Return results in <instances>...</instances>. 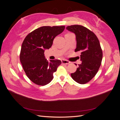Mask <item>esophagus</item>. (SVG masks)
I'll return each mask as SVG.
<instances>
[{"mask_svg":"<svg viewBox=\"0 0 120 120\" xmlns=\"http://www.w3.org/2000/svg\"><path fill=\"white\" fill-rule=\"evenodd\" d=\"M61 63H62V64H68L70 63V62L68 60H61Z\"/></svg>","mask_w":120,"mask_h":120,"instance_id":"34e87169","label":"esophagus"}]
</instances>
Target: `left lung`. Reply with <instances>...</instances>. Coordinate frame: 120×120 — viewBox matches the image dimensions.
I'll return each mask as SVG.
<instances>
[{
  "label": "left lung",
  "instance_id": "8db88e82",
  "mask_svg": "<svg viewBox=\"0 0 120 120\" xmlns=\"http://www.w3.org/2000/svg\"><path fill=\"white\" fill-rule=\"evenodd\" d=\"M67 30L75 34L77 48L75 52H80L82 64H79L71 77L75 81L85 84L95 77L101 66L103 52L99 39L96 34L81 25H72Z\"/></svg>",
  "mask_w": 120,
  "mask_h": 120
}]
</instances>
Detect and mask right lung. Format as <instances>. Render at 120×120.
I'll return each instance as SVG.
<instances>
[{
  "mask_svg": "<svg viewBox=\"0 0 120 120\" xmlns=\"http://www.w3.org/2000/svg\"><path fill=\"white\" fill-rule=\"evenodd\" d=\"M64 26H45L29 34L22 42L20 60L27 77L38 85L45 86L53 79V73L61 64L60 60L45 58L44 52L52 45L54 38L62 32Z\"/></svg>",
  "mask_w": 120,
  "mask_h": 120,
  "instance_id": "1",
  "label": "right lung"
}]
</instances>
